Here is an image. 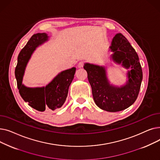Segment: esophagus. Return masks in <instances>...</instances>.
I'll return each instance as SVG.
<instances>
[{
	"label": "esophagus",
	"mask_w": 160,
	"mask_h": 160,
	"mask_svg": "<svg viewBox=\"0 0 160 160\" xmlns=\"http://www.w3.org/2000/svg\"><path fill=\"white\" fill-rule=\"evenodd\" d=\"M83 65H84V62H80L78 64V67H79V68H81V67H82L83 66Z\"/></svg>",
	"instance_id": "1"
}]
</instances>
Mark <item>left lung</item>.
<instances>
[{
  "label": "left lung",
  "mask_w": 160,
  "mask_h": 160,
  "mask_svg": "<svg viewBox=\"0 0 160 160\" xmlns=\"http://www.w3.org/2000/svg\"><path fill=\"white\" fill-rule=\"evenodd\" d=\"M113 60L132 69L128 72V82L121 88L113 87L109 83L104 67L86 63L83 68L92 89L95 104L102 110L116 112L131 106L138 98L142 79V72L139 57L128 39L122 33H117L110 47Z\"/></svg>",
  "instance_id": "1"
}]
</instances>
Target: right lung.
Instances as JSON below:
<instances>
[{"instance_id":"right-lung-1","label":"right lung","mask_w":160,"mask_h":160,"mask_svg":"<svg viewBox=\"0 0 160 160\" xmlns=\"http://www.w3.org/2000/svg\"><path fill=\"white\" fill-rule=\"evenodd\" d=\"M47 39L48 36L45 33L33 34L21 50L15 69L17 84L21 97L30 106L39 112L54 111L62 106L76 71L75 67H72L62 72L45 88H28L22 84L25 67L31 54L37 47Z\"/></svg>"}]
</instances>
